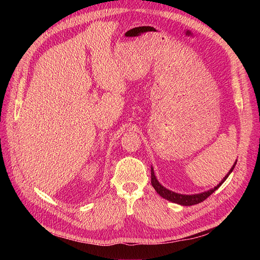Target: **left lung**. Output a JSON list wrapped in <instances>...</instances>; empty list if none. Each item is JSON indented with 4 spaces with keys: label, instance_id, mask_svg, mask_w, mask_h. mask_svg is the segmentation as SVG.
<instances>
[{
    "label": "left lung",
    "instance_id": "left-lung-1",
    "mask_svg": "<svg viewBox=\"0 0 260 260\" xmlns=\"http://www.w3.org/2000/svg\"><path fill=\"white\" fill-rule=\"evenodd\" d=\"M237 161L235 160L234 165L232 166V168L230 169V171L228 172L226 176L221 180V182H220L217 186H215L214 188H210V190L206 191V192H203V193H199V194H192V195H186V194H179V193H176V192H172L170 190H168V188L164 187L159 182L158 180L156 179L155 177V174H154V169L153 167L151 168V182H152V185L153 187L155 188V191L158 193L161 198H164L165 200H168L172 203H176V204H179V205H182V206H192V205H195V204H199V203H202L203 201H205L208 196H210L212 193H214L217 188L221 185L224 181L226 180V178L229 177V175L232 172V170L234 169L235 165H237Z\"/></svg>",
    "mask_w": 260,
    "mask_h": 260
}]
</instances>
